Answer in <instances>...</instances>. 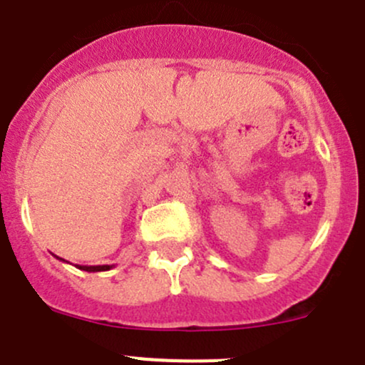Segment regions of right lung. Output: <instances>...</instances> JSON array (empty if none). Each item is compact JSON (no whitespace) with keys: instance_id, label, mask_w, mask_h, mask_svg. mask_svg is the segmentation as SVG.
<instances>
[{"instance_id":"right-lung-1","label":"right lung","mask_w":365,"mask_h":365,"mask_svg":"<svg viewBox=\"0 0 365 365\" xmlns=\"http://www.w3.org/2000/svg\"><path fill=\"white\" fill-rule=\"evenodd\" d=\"M60 259V257H58ZM60 261H63V259H60ZM76 268H79V269H83V272H90V273H93V272H108V269H111L113 268V264H103V266H76Z\"/></svg>"}]
</instances>
